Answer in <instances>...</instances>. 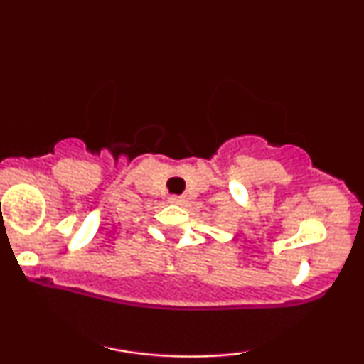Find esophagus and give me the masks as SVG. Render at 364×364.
<instances>
[{
  "instance_id": "34e87169",
  "label": "esophagus",
  "mask_w": 364,
  "mask_h": 364,
  "mask_svg": "<svg viewBox=\"0 0 364 364\" xmlns=\"http://www.w3.org/2000/svg\"><path fill=\"white\" fill-rule=\"evenodd\" d=\"M169 202H171V203H176V205H179V203L185 202V198H183L181 195H171V196H169Z\"/></svg>"
}]
</instances>
